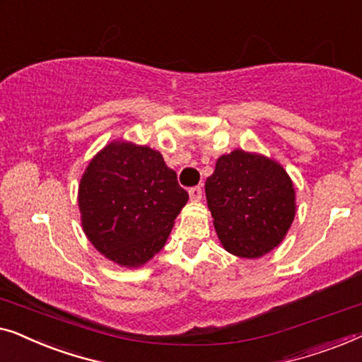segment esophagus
Wrapping results in <instances>:
<instances>
[{
	"mask_svg": "<svg viewBox=\"0 0 362 362\" xmlns=\"http://www.w3.org/2000/svg\"><path fill=\"white\" fill-rule=\"evenodd\" d=\"M188 195H190V200H193V202L202 200V195H203L202 187H192L190 190H188Z\"/></svg>",
	"mask_w": 362,
	"mask_h": 362,
	"instance_id": "obj_1",
	"label": "esophagus"
}]
</instances>
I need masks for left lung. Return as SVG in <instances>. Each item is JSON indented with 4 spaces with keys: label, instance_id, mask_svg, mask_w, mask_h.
I'll use <instances>...</instances> for the list:
<instances>
[{
    "label": "left lung",
    "instance_id": "8db88e82",
    "mask_svg": "<svg viewBox=\"0 0 362 362\" xmlns=\"http://www.w3.org/2000/svg\"><path fill=\"white\" fill-rule=\"evenodd\" d=\"M205 193L221 246L244 259L279 246L297 211L292 179L277 160L257 152L234 149L218 157Z\"/></svg>",
    "mask_w": 362,
    "mask_h": 362
}]
</instances>
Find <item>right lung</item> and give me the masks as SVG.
<instances>
[{"instance_id": "1", "label": "right lung", "mask_w": 362, "mask_h": 362, "mask_svg": "<svg viewBox=\"0 0 362 362\" xmlns=\"http://www.w3.org/2000/svg\"><path fill=\"white\" fill-rule=\"evenodd\" d=\"M188 202L159 151L111 141L86 165L78 185L83 233L98 252L121 267L149 262Z\"/></svg>"}]
</instances>
